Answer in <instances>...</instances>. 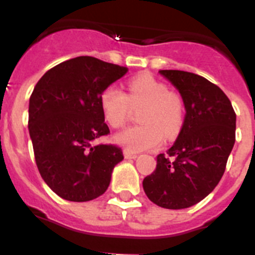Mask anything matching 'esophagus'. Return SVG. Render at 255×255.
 Wrapping results in <instances>:
<instances>
[{
    "label": "esophagus",
    "mask_w": 255,
    "mask_h": 255,
    "mask_svg": "<svg viewBox=\"0 0 255 255\" xmlns=\"http://www.w3.org/2000/svg\"><path fill=\"white\" fill-rule=\"evenodd\" d=\"M124 155H125L126 159H134L138 157V155H136V153H132V152H130V150H126V149L124 150Z\"/></svg>",
    "instance_id": "34e87169"
}]
</instances>
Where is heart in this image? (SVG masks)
I'll use <instances>...</instances> for the list:
<instances>
[{
	"label": "heart",
	"instance_id": "b5f03b06",
	"mask_svg": "<svg viewBox=\"0 0 255 255\" xmlns=\"http://www.w3.org/2000/svg\"><path fill=\"white\" fill-rule=\"evenodd\" d=\"M102 114L112 128H120L129 119L131 107L144 108L139 115L140 125L117 132L114 141L130 152L152 149L166 139L177 136L184 123L181 97L154 76L143 74L131 79L129 93L117 85H108L100 98Z\"/></svg>",
	"mask_w": 255,
	"mask_h": 255
}]
</instances>
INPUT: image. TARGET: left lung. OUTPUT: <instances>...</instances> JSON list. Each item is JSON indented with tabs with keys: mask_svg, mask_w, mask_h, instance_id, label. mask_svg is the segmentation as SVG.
<instances>
[{
	"mask_svg": "<svg viewBox=\"0 0 255 255\" xmlns=\"http://www.w3.org/2000/svg\"><path fill=\"white\" fill-rule=\"evenodd\" d=\"M159 74L179 91L186 114L176 141L167 154L157 155L143 189L162 208H189L212 193L224 175L235 144L236 115L226 94L203 76L180 70Z\"/></svg>",
	"mask_w": 255,
	"mask_h": 255,
	"instance_id": "1",
	"label": "left lung"
}]
</instances>
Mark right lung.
Masks as SVG:
<instances>
[{"mask_svg":"<svg viewBox=\"0 0 255 255\" xmlns=\"http://www.w3.org/2000/svg\"><path fill=\"white\" fill-rule=\"evenodd\" d=\"M128 69L80 56L48 70L29 100V134L40 176L58 197L88 202L107 190L121 148L93 145L110 132L100 98Z\"/></svg>","mask_w":255,"mask_h":255,"instance_id":"1","label":"right lung"}]
</instances>
